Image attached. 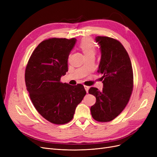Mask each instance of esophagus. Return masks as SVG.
Here are the masks:
<instances>
[{
	"instance_id": "esophagus-1",
	"label": "esophagus",
	"mask_w": 157,
	"mask_h": 157,
	"mask_svg": "<svg viewBox=\"0 0 157 157\" xmlns=\"http://www.w3.org/2000/svg\"><path fill=\"white\" fill-rule=\"evenodd\" d=\"M84 88H85V90H86V92L88 93V90H89V86H84Z\"/></svg>"
}]
</instances>
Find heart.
<instances>
[{
	"label": "heart",
	"mask_w": 157,
	"mask_h": 157,
	"mask_svg": "<svg viewBox=\"0 0 157 157\" xmlns=\"http://www.w3.org/2000/svg\"><path fill=\"white\" fill-rule=\"evenodd\" d=\"M79 47L82 51L85 57L94 56L96 54V46H95L94 41L90 38H84L80 41Z\"/></svg>",
	"instance_id": "1"
}]
</instances>
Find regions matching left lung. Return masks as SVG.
Here are the masks:
<instances>
[{
  "instance_id": "obj_1",
  "label": "left lung",
  "mask_w": 157,
  "mask_h": 157,
  "mask_svg": "<svg viewBox=\"0 0 157 157\" xmlns=\"http://www.w3.org/2000/svg\"><path fill=\"white\" fill-rule=\"evenodd\" d=\"M97 43L101 50L98 72L103 75L101 91L91 87L89 94L96 98L90 108L94 119L109 122L124 110L133 90L134 77L130 57L119 41L107 36H98Z\"/></svg>"
}]
</instances>
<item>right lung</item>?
Returning <instances> with one entry per match:
<instances>
[{
  "label": "right lung",
  "mask_w": 157,
  "mask_h": 157,
  "mask_svg": "<svg viewBox=\"0 0 157 157\" xmlns=\"http://www.w3.org/2000/svg\"><path fill=\"white\" fill-rule=\"evenodd\" d=\"M77 39L52 38L33 51L25 74L27 90L33 105L45 119L63 124L73 119L86 92L84 86L60 82L68 71V58Z\"/></svg>",
  "instance_id": "right-lung-1"
}]
</instances>
